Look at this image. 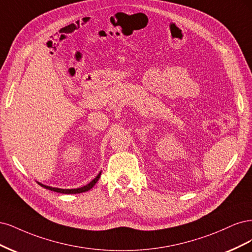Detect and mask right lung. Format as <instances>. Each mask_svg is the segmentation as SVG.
I'll list each match as a JSON object with an SVG mask.
<instances>
[{"label": "right lung", "instance_id": "right-lung-1", "mask_svg": "<svg viewBox=\"0 0 252 252\" xmlns=\"http://www.w3.org/2000/svg\"><path fill=\"white\" fill-rule=\"evenodd\" d=\"M100 175H101V172L97 175L94 179L89 183V184H87V185H85V186H83V188H79V189H58V188H51V186H47V185H44V184H42V183H39L38 182V184L40 185V186H43L44 189H49V190H53V191H56V192H61V193H80V192H85V191H88V190H90L93 186L95 185V183L98 181V179L100 178Z\"/></svg>", "mask_w": 252, "mask_h": 252}]
</instances>
